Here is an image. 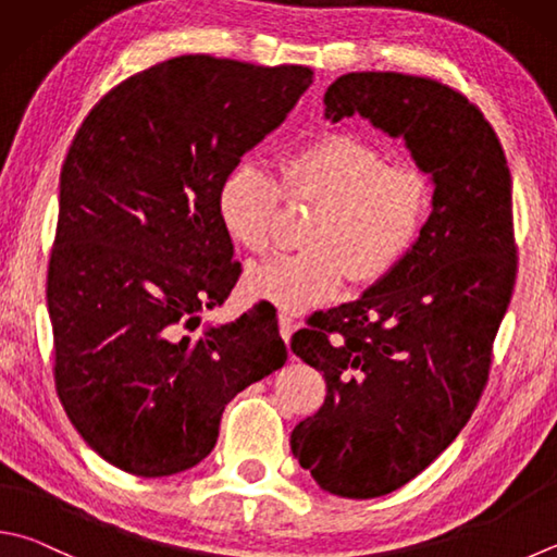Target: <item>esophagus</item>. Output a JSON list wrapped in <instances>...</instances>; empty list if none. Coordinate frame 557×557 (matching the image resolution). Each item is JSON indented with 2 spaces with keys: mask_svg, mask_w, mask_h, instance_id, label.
<instances>
[{
  "mask_svg": "<svg viewBox=\"0 0 557 557\" xmlns=\"http://www.w3.org/2000/svg\"><path fill=\"white\" fill-rule=\"evenodd\" d=\"M278 332H281V337H283V342H290V334L296 332V320H293V314H288V312H278Z\"/></svg>",
  "mask_w": 557,
  "mask_h": 557,
  "instance_id": "34e87169",
  "label": "esophagus"
}]
</instances>
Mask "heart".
Listing matches in <instances>:
<instances>
[{
  "label": "heart",
  "mask_w": 557,
  "mask_h": 557,
  "mask_svg": "<svg viewBox=\"0 0 557 557\" xmlns=\"http://www.w3.org/2000/svg\"><path fill=\"white\" fill-rule=\"evenodd\" d=\"M281 184L255 164L230 170L218 188V220L233 245L264 255L281 206H318L298 255H278L249 269L245 288L283 310H308L342 290L391 276L424 233L432 186L407 164L354 133H324L281 160Z\"/></svg>",
  "instance_id": "heart-1"
}]
</instances>
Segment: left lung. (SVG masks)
Returning <instances> with one entry per match:
<instances>
[{
    "mask_svg": "<svg viewBox=\"0 0 557 557\" xmlns=\"http://www.w3.org/2000/svg\"><path fill=\"white\" fill-rule=\"evenodd\" d=\"M324 107L332 123L359 113L405 138L434 182L432 213L403 264L290 342L327 383L324 405L293 429V456L322 490L371 499L422 473L485 391L517 278L511 176L482 111L436 79L349 72Z\"/></svg>",
    "mask_w": 557,
    "mask_h": 557,
    "instance_id": "obj_1",
    "label": "left lung"
}]
</instances>
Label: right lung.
Instances as JSON below:
<instances>
[{
  "mask_svg": "<svg viewBox=\"0 0 557 557\" xmlns=\"http://www.w3.org/2000/svg\"><path fill=\"white\" fill-rule=\"evenodd\" d=\"M310 82L302 65L172 58L113 87L70 145L48 264L52 373L84 442L125 473L201 463L225 405L286 363L271 306L186 330L243 271L220 184Z\"/></svg>",
  "mask_w": 557,
  "mask_h": 557,
  "instance_id": "right-lung-1",
  "label": "right lung"
}]
</instances>
